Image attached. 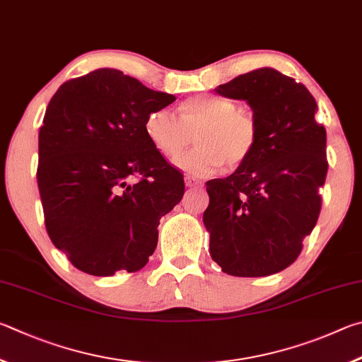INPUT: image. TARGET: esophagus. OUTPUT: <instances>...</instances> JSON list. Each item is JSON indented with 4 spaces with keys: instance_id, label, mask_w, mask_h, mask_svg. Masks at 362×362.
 <instances>
[{
    "instance_id": "34e87169",
    "label": "esophagus",
    "mask_w": 362,
    "mask_h": 362,
    "mask_svg": "<svg viewBox=\"0 0 362 362\" xmlns=\"http://www.w3.org/2000/svg\"><path fill=\"white\" fill-rule=\"evenodd\" d=\"M185 181H186V186L187 187H192V189L202 187V182L199 180H195V177H192V176H186Z\"/></svg>"
}]
</instances>
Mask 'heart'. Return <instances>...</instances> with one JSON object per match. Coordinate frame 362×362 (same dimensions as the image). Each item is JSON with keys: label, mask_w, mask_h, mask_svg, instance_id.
I'll use <instances>...</instances> for the list:
<instances>
[{"label": "heart", "mask_w": 362, "mask_h": 362, "mask_svg": "<svg viewBox=\"0 0 362 362\" xmlns=\"http://www.w3.org/2000/svg\"><path fill=\"white\" fill-rule=\"evenodd\" d=\"M144 132L154 149L177 157L192 139L197 146L176 160L181 170L208 176L235 171L250 162L259 144V120L250 110L219 95H194L180 105V117L167 107L151 111Z\"/></svg>", "instance_id": "1"}]
</instances>
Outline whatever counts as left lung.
I'll use <instances>...</instances> for the list:
<instances>
[{
	"label": "left lung",
	"instance_id": "8db88e82",
	"mask_svg": "<svg viewBox=\"0 0 362 362\" xmlns=\"http://www.w3.org/2000/svg\"><path fill=\"white\" fill-rule=\"evenodd\" d=\"M216 92L246 100L259 120L250 162L206 182L204 223L210 255L233 276H267L289 267L321 211L327 175L326 129L308 88L274 68L240 74Z\"/></svg>",
	"mask_w": 362,
	"mask_h": 362
}]
</instances>
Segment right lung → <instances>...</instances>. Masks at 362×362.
<instances>
[{
  "label": "right lung",
  "mask_w": 362,
  "mask_h": 362,
  "mask_svg": "<svg viewBox=\"0 0 362 362\" xmlns=\"http://www.w3.org/2000/svg\"><path fill=\"white\" fill-rule=\"evenodd\" d=\"M175 100L101 68L49 101L36 171L44 224L81 272H136L154 252L158 221L180 204L185 180L149 143L144 120Z\"/></svg>",
  "instance_id": "1"
}]
</instances>
